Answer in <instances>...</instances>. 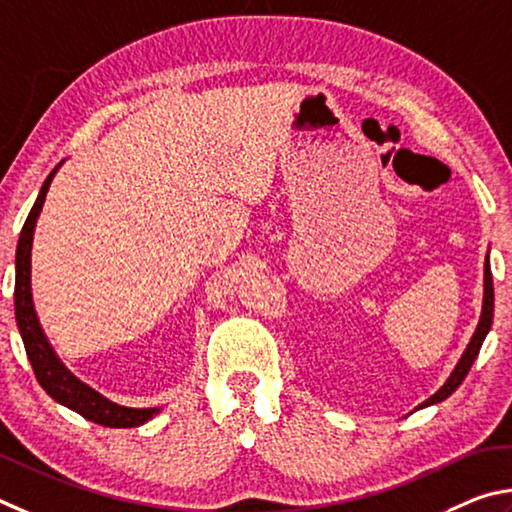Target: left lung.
<instances>
[{"label":"left lung","mask_w":512,"mask_h":512,"mask_svg":"<svg viewBox=\"0 0 512 512\" xmlns=\"http://www.w3.org/2000/svg\"><path fill=\"white\" fill-rule=\"evenodd\" d=\"M492 310H495V290H492V272H490V261L486 256V265H483V308H481L479 326H477V330H474L468 348L463 351L459 364L454 366V371H452L450 378H447V382L434 393L432 398H427L423 405H418L416 409H423V407H429V405H436V402H443L445 398H450L456 389H459V384L465 380V375H468L474 360H477L483 339H486V335L490 333Z\"/></svg>","instance_id":"obj_1"}]
</instances>
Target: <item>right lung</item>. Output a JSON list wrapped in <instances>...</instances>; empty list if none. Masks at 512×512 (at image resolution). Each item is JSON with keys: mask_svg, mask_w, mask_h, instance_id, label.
<instances>
[{"mask_svg": "<svg viewBox=\"0 0 512 512\" xmlns=\"http://www.w3.org/2000/svg\"><path fill=\"white\" fill-rule=\"evenodd\" d=\"M58 173V168H53L49 177L44 179V184L38 193V200H35L33 209L26 218L20 240H17V251H15V321L17 328H20L22 342L26 348V355H29V362L33 366L35 378H38L40 387L49 393V396L74 409L92 423H98L103 427H139L143 423L159 414V407L150 409H132V407H121L116 402L103 398L101 393L87 387L85 382H80L74 373H71L65 364L60 362V357L53 351L47 335L38 321L33 308V294H31V247H33V233H35V222L40 218L44 197L51 186L53 175Z\"/></svg>", "mask_w": 512, "mask_h": 512, "instance_id": "add662e5", "label": "right lung"}]
</instances>
